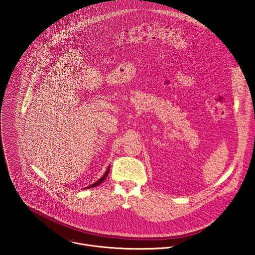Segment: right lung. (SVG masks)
Segmentation results:
<instances>
[{
  "instance_id": "right-lung-1",
  "label": "right lung",
  "mask_w": 255,
  "mask_h": 255,
  "mask_svg": "<svg viewBox=\"0 0 255 255\" xmlns=\"http://www.w3.org/2000/svg\"><path fill=\"white\" fill-rule=\"evenodd\" d=\"M109 170H110V166H109L108 168H107V170H106V172L104 173V175L99 179V180H97L96 181V183H94V184H92L91 186H89V187H87V188H85L86 190L87 189H90V188H95V187H97V186H99V185H101L102 183H103V181L106 179V177L108 176V174H109Z\"/></svg>"
}]
</instances>
